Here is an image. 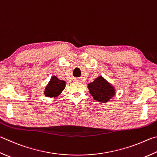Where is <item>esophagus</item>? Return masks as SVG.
Wrapping results in <instances>:
<instances>
[{"label":"esophagus","instance_id":"obj_1","mask_svg":"<svg viewBox=\"0 0 157 157\" xmlns=\"http://www.w3.org/2000/svg\"><path fill=\"white\" fill-rule=\"evenodd\" d=\"M77 79V80H76V81H79V80H78V79Z\"/></svg>","mask_w":157,"mask_h":157}]
</instances>
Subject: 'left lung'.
I'll return each mask as SVG.
<instances>
[{
	"label": "left lung",
	"mask_w": 157,
	"mask_h": 157,
	"mask_svg": "<svg viewBox=\"0 0 157 157\" xmlns=\"http://www.w3.org/2000/svg\"><path fill=\"white\" fill-rule=\"evenodd\" d=\"M90 95L95 100L106 103L115 95V88L103 77L99 76L88 84Z\"/></svg>",
	"instance_id": "8db88e82"
}]
</instances>
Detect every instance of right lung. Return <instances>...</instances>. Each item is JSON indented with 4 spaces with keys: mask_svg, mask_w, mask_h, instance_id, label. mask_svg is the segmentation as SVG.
Masks as SVG:
<instances>
[{
    "mask_svg": "<svg viewBox=\"0 0 157 157\" xmlns=\"http://www.w3.org/2000/svg\"><path fill=\"white\" fill-rule=\"evenodd\" d=\"M65 86H66V83L64 81L60 80L57 77L53 75L51 77L49 84L45 88L44 95L49 98H56L64 89Z\"/></svg>",
    "mask_w": 157,
    "mask_h": 157,
    "instance_id": "obj_1",
    "label": "right lung"
}]
</instances>
